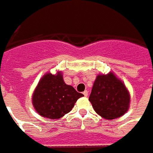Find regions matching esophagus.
<instances>
[{
    "mask_svg": "<svg viewBox=\"0 0 153 153\" xmlns=\"http://www.w3.org/2000/svg\"><path fill=\"white\" fill-rule=\"evenodd\" d=\"M82 94H83V95H84L85 97H87V96H88V92L87 91V90H85V91L83 92Z\"/></svg>",
    "mask_w": 153,
    "mask_h": 153,
    "instance_id": "34e87169",
    "label": "esophagus"
}]
</instances>
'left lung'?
<instances>
[{
	"instance_id": "left-lung-1",
	"label": "left lung",
	"mask_w": 153,
	"mask_h": 153,
	"mask_svg": "<svg viewBox=\"0 0 153 153\" xmlns=\"http://www.w3.org/2000/svg\"><path fill=\"white\" fill-rule=\"evenodd\" d=\"M88 100L98 114L109 120L127 112L130 97L125 85L109 73L98 76Z\"/></svg>"
}]
</instances>
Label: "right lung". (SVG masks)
<instances>
[{
	"label": "right lung",
	"mask_w": 153,
	"mask_h": 153,
	"mask_svg": "<svg viewBox=\"0 0 153 153\" xmlns=\"http://www.w3.org/2000/svg\"><path fill=\"white\" fill-rule=\"evenodd\" d=\"M83 94L72 86L66 85L60 72L48 73L39 82L34 92L32 103L39 114L47 118L59 119L70 112Z\"/></svg>",
	"instance_id": "obj_1"
}]
</instances>
